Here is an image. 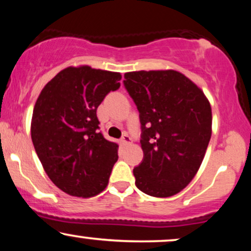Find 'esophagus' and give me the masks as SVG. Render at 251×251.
<instances>
[{
	"instance_id": "34e87169",
	"label": "esophagus",
	"mask_w": 251,
	"mask_h": 251,
	"mask_svg": "<svg viewBox=\"0 0 251 251\" xmlns=\"http://www.w3.org/2000/svg\"><path fill=\"white\" fill-rule=\"evenodd\" d=\"M131 142V138H130V136H129L128 134H125L122 136V137H121V143H122L123 145H126V144H129Z\"/></svg>"
}]
</instances>
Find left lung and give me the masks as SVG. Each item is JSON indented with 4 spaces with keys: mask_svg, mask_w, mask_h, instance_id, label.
Instances as JSON below:
<instances>
[{
    "mask_svg": "<svg viewBox=\"0 0 251 251\" xmlns=\"http://www.w3.org/2000/svg\"><path fill=\"white\" fill-rule=\"evenodd\" d=\"M125 87L141 121L143 160L134 169L145 194H177L197 175L212 135V109L203 92L173 70L125 74Z\"/></svg>",
    "mask_w": 251,
    "mask_h": 251,
    "instance_id": "left-lung-1",
    "label": "left lung"
}]
</instances>
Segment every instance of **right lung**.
Listing matches in <instances>:
<instances>
[{
    "instance_id": "right-lung-1",
    "label": "right lung",
    "mask_w": 251,
    "mask_h": 251,
    "mask_svg": "<svg viewBox=\"0 0 251 251\" xmlns=\"http://www.w3.org/2000/svg\"><path fill=\"white\" fill-rule=\"evenodd\" d=\"M120 73L67 67L45 85L31 121L37 156L52 182L73 197L91 198L107 187L119 145L99 131L97 109L120 88Z\"/></svg>"
}]
</instances>
